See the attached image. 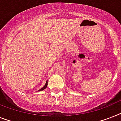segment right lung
Segmentation results:
<instances>
[{
  "mask_svg": "<svg viewBox=\"0 0 121 121\" xmlns=\"http://www.w3.org/2000/svg\"><path fill=\"white\" fill-rule=\"evenodd\" d=\"M47 85H48V81H47V83H46V84H45V86H44L43 87V88H42V89H40V90H38V91H42V90H43V89H45V88H46L47 87Z\"/></svg>",
  "mask_w": 121,
  "mask_h": 121,
  "instance_id": "1",
  "label": "right lung"
}]
</instances>
